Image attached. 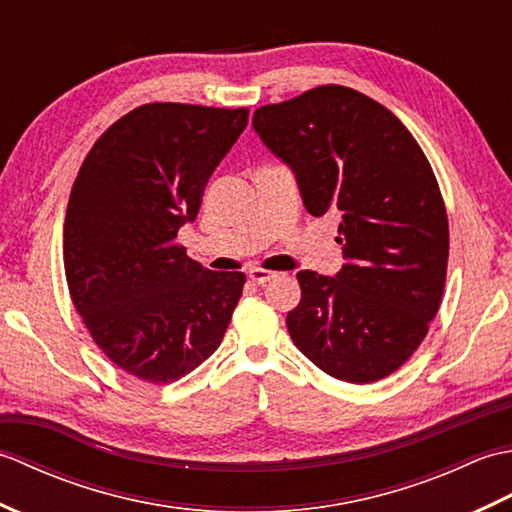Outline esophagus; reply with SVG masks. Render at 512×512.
<instances>
[{"instance_id":"1","label":"esophagus","mask_w":512,"mask_h":512,"mask_svg":"<svg viewBox=\"0 0 512 512\" xmlns=\"http://www.w3.org/2000/svg\"><path fill=\"white\" fill-rule=\"evenodd\" d=\"M277 277H279V273H273V270H264V268L248 270V279L255 281L257 286H264V284H268V281H273Z\"/></svg>"}]
</instances>
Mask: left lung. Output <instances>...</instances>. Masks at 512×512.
Masks as SVG:
<instances>
[{"label": "left lung", "mask_w": 512, "mask_h": 512, "mask_svg": "<svg viewBox=\"0 0 512 512\" xmlns=\"http://www.w3.org/2000/svg\"><path fill=\"white\" fill-rule=\"evenodd\" d=\"M253 127L295 171L310 215L339 217L336 277L297 273L290 339L345 383L394 374L440 308L449 220L427 156L387 107L343 85H319L259 107Z\"/></svg>", "instance_id": "1"}]
</instances>
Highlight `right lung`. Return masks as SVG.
Instances as JSON below:
<instances>
[{"label":"right lung","mask_w":512,"mask_h":512,"mask_svg":"<svg viewBox=\"0 0 512 512\" xmlns=\"http://www.w3.org/2000/svg\"><path fill=\"white\" fill-rule=\"evenodd\" d=\"M246 123V107L140 105L96 140L72 184L63 224L72 303L103 354L145 383L202 365L242 297L244 273L200 266L176 237Z\"/></svg>","instance_id":"right-lung-1"}]
</instances>
